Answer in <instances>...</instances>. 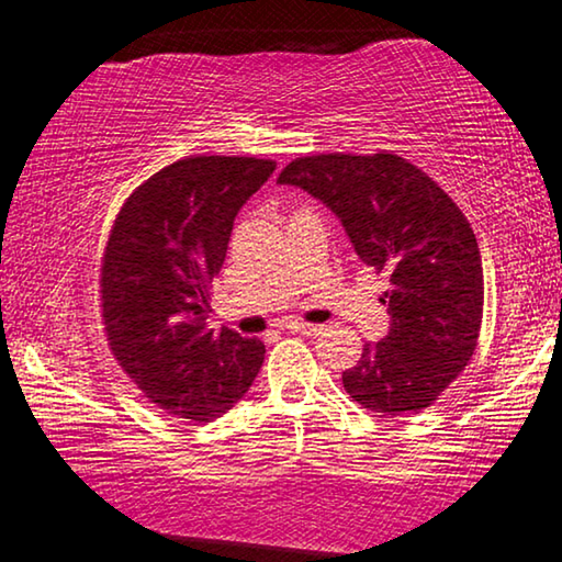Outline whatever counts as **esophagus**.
Wrapping results in <instances>:
<instances>
[{
  "label": "esophagus",
  "mask_w": 562,
  "mask_h": 562,
  "mask_svg": "<svg viewBox=\"0 0 562 562\" xmlns=\"http://www.w3.org/2000/svg\"><path fill=\"white\" fill-rule=\"evenodd\" d=\"M292 334H303V336H311V338H315V336H321L323 330V326H313V323H300V321H292L290 326H288Z\"/></svg>",
  "instance_id": "34e87169"
}]
</instances>
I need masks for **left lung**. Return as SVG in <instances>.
<instances>
[{
  "mask_svg": "<svg viewBox=\"0 0 562 562\" xmlns=\"http://www.w3.org/2000/svg\"><path fill=\"white\" fill-rule=\"evenodd\" d=\"M278 183L334 211L361 262L390 280V330L344 371L346 392L379 415L430 407L476 351L484 313L481 251L461 209L390 153L297 157Z\"/></svg>",
  "mask_w": 562,
  "mask_h": 562,
  "instance_id": "obj_1",
  "label": "left lung"
}]
</instances>
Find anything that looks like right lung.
Returning a JSON list of instances; mask_svg holds the SVG:
<instances>
[{"label": "right lung", "instance_id": "obj_1", "mask_svg": "<svg viewBox=\"0 0 562 562\" xmlns=\"http://www.w3.org/2000/svg\"><path fill=\"white\" fill-rule=\"evenodd\" d=\"M272 160L186 157L142 183L114 221L101 265V315L120 367L170 415L211 423L255 382L265 344L209 328L211 282L241 205Z\"/></svg>", "mask_w": 562, "mask_h": 562}]
</instances>
